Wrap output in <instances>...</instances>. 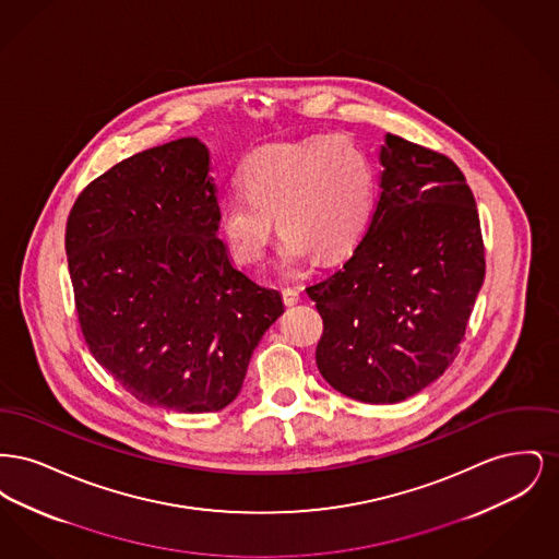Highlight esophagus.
<instances>
[{
	"label": "esophagus",
	"instance_id": "1",
	"mask_svg": "<svg viewBox=\"0 0 559 559\" xmlns=\"http://www.w3.org/2000/svg\"><path fill=\"white\" fill-rule=\"evenodd\" d=\"M283 301H285V306H295L299 301V292L295 287H285L283 289Z\"/></svg>",
	"mask_w": 559,
	"mask_h": 559
}]
</instances>
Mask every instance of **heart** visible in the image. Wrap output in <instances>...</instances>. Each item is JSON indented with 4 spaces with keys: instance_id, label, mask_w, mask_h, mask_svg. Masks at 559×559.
Returning <instances> with one entry per match:
<instances>
[{
    "instance_id": "obj_1",
    "label": "heart",
    "mask_w": 559,
    "mask_h": 559,
    "mask_svg": "<svg viewBox=\"0 0 559 559\" xmlns=\"http://www.w3.org/2000/svg\"><path fill=\"white\" fill-rule=\"evenodd\" d=\"M240 190L224 197L217 228L242 266L266 258L276 224L283 230L278 267L295 274L317 253L352 251L371 226L374 169L346 135H317L251 153L237 174Z\"/></svg>"
}]
</instances>
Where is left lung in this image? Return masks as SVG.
<instances>
[{
    "label": "left lung",
    "mask_w": 559,
    "mask_h": 559,
    "mask_svg": "<svg viewBox=\"0 0 559 559\" xmlns=\"http://www.w3.org/2000/svg\"><path fill=\"white\" fill-rule=\"evenodd\" d=\"M371 226L344 267L310 285L319 371L344 396L394 404L447 371L486 260L478 210L447 155L388 133Z\"/></svg>",
    "instance_id": "left-lung-1"
}]
</instances>
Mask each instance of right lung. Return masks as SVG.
Segmentation results:
<instances>
[{
  "mask_svg": "<svg viewBox=\"0 0 559 559\" xmlns=\"http://www.w3.org/2000/svg\"><path fill=\"white\" fill-rule=\"evenodd\" d=\"M210 151L180 138L81 190L67 260L83 340L133 399L213 413L239 396L251 354L285 308L217 239Z\"/></svg>",
  "mask_w": 559,
  "mask_h": 559,
  "instance_id": "add662e5",
  "label": "right lung"
}]
</instances>
